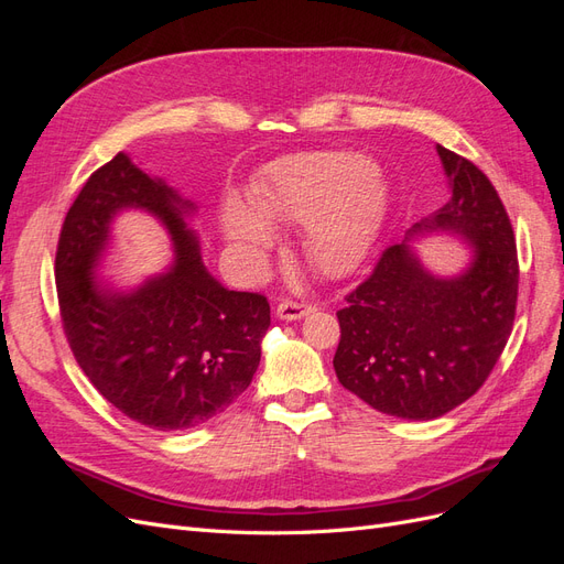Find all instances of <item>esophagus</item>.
Segmentation results:
<instances>
[{
    "instance_id": "1",
    "label": "esophagus",
    "mask_w": 564,
    "mask_h": 564,
    "mask_svg": "<svg viewBox=\"0 0 564 564\" xmlns=\"http://www.w3.org/2000/svg\"><path fill=\"white\" fill-rule=\"evenodd\" d=\"M313 311L311 303H303V301H292V299H284L280 305H278V317L280 319H286V322H294V319H301Z\"/></svg>"
}]
</instances>
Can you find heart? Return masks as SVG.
I'll return each instance as SVG.
<instances>
[{
	"instance_id": "b5f03b06",
	"label": "heart",
	"mask_w": 564,
	"mask_h": 564,
	"mask_svg": "<svg viewBox=\"0 0 564 564\" xmlns=\"http://www.w3.org/2000/svg\"><path fill=\"white\" fill-rule=\"evenodd\" d=\"M253 202L230 197L220 209V228L245 275L261 270L275 242L270 220L305 228L308 261L324 275H346L377 240L388 191L357 152H305L272 164Z\"/></svg>"
}]
</instances>
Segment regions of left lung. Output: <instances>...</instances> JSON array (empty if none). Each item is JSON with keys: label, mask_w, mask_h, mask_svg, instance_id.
<instances>
[{"label": "left lung", "mask_w": 564, "mask_h": 564, "mask_svg": "<svg viewBox=\"0 0 564 564\" xmlns=\"http://www.w3.org/2000/svg\"><path fill=\"white\" fill-rule=\"evenodd\" d=\"M452 197L412 232H454L473 247L456 278H435L409 245L388 247L336 313V377L369 406L431 421L482 388L513 332L518 247L497 187L437 145Z\"/></svg>", "instance_id": "8db88e82"}]
</instances>
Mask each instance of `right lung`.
I'll use <instances>...</instances> for the list:
<instances>
[{"mask_svg":"<svg viewBox=\"0 0 564 564\" xmlns=\"http://www.w3.org/2000/svg\"><path fill=\"white\" fill-rule=\"evenodd\" d=\"M122 208L160 217L177 251L172 271L133 293L93 282L109 220ZM193 212V202L117 152L84 183L56 249L61 322L77 365L124 416L169 433L195 429L242 395L270 327L263 294L230 292L204 268L185 224Z\"/></svg>","mask_w":564,"mask_h":564,"instance_id":"right-lung-1","label":"right lung"}]
</instances>
